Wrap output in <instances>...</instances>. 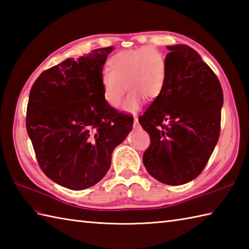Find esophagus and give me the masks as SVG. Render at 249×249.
<instances>
[{"instance_id":"1","label":"esophagus","mask_w":249,"mask_h":249,"mask_svg":"<svg viewBox=\"0 0 249 249\" xmlns=\"http://www.w3.org/2000/svg\"><path fill=\"white\" fill-rule=\"evenodd\" d=\"M134 127L135 128L139 127V122H138V118H137V116H135L134 118Z\"/></svg>"}]
</instances>
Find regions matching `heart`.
Here are the masks:
<instances>
[{"label":"heart","instance_id":"obj_1","mask_svg":"<svg viewBox=\"0 0 249 249\" xmlns=\"http://www.w3.org/2000/svg\"><path fill=\"white\" fill-rule=\"evenodd\" d=\"M167 80V61L154 47H141L121 51L107 62V71L102 75L103 96L110 107L118 108L125 94L123 110L135 112L144 99L160 96Z\"/></svg>","mask_w":249,"mask_h":249}]
</instances>
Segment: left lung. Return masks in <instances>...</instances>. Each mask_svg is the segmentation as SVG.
Returning <instances> with one entry per match:
<instances>
[{
  "instance_id": "1",
  "label": "left lung",
  "mask_w": 249,
  "mask_h": 249,
  "mask_svg": "<svg viewBox=\"0 0 249 249\" xmlns=\"http://www.w3.org/2000/svg\"><path fill=\"white\" fill-rule=\"evenodd\" d=\"M163 91L139 116L150 135L147 172L163 184L182 185L202 172L220 134L224 94L217 76L193 48L169 46Z\"/></svg>"
}]
</instances>
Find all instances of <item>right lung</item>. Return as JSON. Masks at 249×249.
<instances>
[{"label": "right lung", "mask_w": 249, "mask_h": 249, "mask_svg": "<svg viewBox=\"0 0 249 249\" xmlns=\"http://www.w3.org/2000/svg\"><path fill=\"white\" fill-rule=\"evenodd\" d=\"M113 49L63 61L41 72L30 91L25 124L37 161L66 188L98 183L113 150L133 128V116L110 107L103 96V67Z\"/></svg>", "instance_id": "1"}]
</instances>
